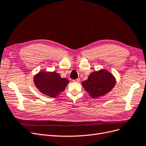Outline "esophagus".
I'll list each match as a JSON object with an SVG mask.
<instances>
[{"label":"esophagus","mask_w":146,"mask_h":146,"mask_svg":"<svg viewBox=\"0 0 146 146\" xmlns=\"http://www.w3.org/2000/svg\"><path fill=\"white\" fill-rule=\"evenodd\" d=\"M80 81V80L79 78H77V79H76V80H73V82H75V83H79Z\"/></svg>","instance_id":"1"}]
</instances>
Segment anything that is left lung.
Returning <instances> with one entry per match:
<instances>
[{"label": "left lung", "instance_id": "obj_1", "mask_svg": "<svg viewBox=\"0 0 146 146\" xmlns=\"http://www.w3.org/2000/svg\"><path fill=\"white\" fill-rule=\"evenodd\" d=\"M115 83V78L106 70L92 72L87 80L82 82V86L89 94L94 98L107 94Z\"/></svg>", "mask_w": 146, "mask_h": 146}]
</instances>
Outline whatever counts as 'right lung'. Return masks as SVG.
<instances>
[{
  "instance_id": "1",
  "label": "right lung",
  "mask_w": 146,
  "mask_h": 146,
  "mask_svg": "<svg viewBox=\"0 0 146 146\" xmlns=\"http://www.w3.org/2000/svg\"><path fill=\"white\" fill-rule=\"evenodd\" d=\"M69 80L62 78L56 72H40L34 77V83L37 88L44 94L56 97L65 89Z\"/></svg>"
}]
</instances>
